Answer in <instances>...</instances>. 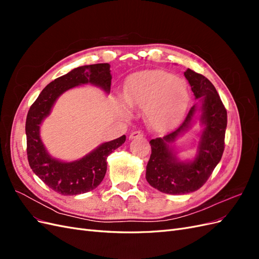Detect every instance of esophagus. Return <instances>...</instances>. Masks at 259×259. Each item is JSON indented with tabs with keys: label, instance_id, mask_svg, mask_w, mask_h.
<instances>
[{
	"label": "esophagus",
	"instance_id": "esophagus-1",
	"mask_svg": "<svg viewBox=\"0 0 259 259\" xmlns=\"http://www.w3.org/2000/svg\"><path fill=\"white\" fill-rule=\"evenodd\" d=\"M144 133L142 131H135L132 132L130 134V139H134V138H138V137H143Z\"/></svg>",
	"mask_w": 259,
	"mask_h": 259
}]
</instances>
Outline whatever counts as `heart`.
Masks as SVG:
<instances>
[{"label": "heart", "instance_id": "obj_1", "mask_svg": "<svg viewBox=\"0 0 259 259\" xmlns=\"http://www.w3.org/2000/svg\"><path fill=\"white\" fill-rule=\"evenodd\" d=\"M124 96L130 106L145 109L149 124L156 131L177 126L189 104L186 83L163 70H149L128 76Z\"/></svg>", "mask_w": 259, "mask_h": 259}]
</instances>
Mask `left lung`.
Listing matches in <instances>:
<instances>
[{"label":"left lung","mask_w":259,"mask_h":259,"mask_svg":"<svg viewBox=\"0 0 259 259\" xmlns=\"http://www.w3.org/2000/svg\"><path fill=\"white\" fill-rule=\"evenodd\" d=\"M184 74L199 104L190 109L176 131L150 140L151 155L146 167L149 185L167 194H186L200 189L221 161L225 148L227 111L216 89L205 76L191 69ZM197 113L203 126L197 154L193 160L180 161L171 144L191 127Z\"/></svg>","instance_id":"1"}]
</instances>
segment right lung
Here are the masks:
<instances>
[{"instance_id": "1", "label": "right lung", "mask_w": 259, "mask_h": 259, "mask_svg": "<svg viewBox=\"0 0 259 259\" xmlns=\"http://www.w3.org/2000/svg\"><path fill=\"white\" fill-rule=\"evenodd\" d=\"M111 79L109 64L77 67L51 82L29 109L26 121L29 165L45 185L62 195L81 194L98 187L106 175L108 155L122 146L126 137L123 135L101 144L82 159L64 162L53 158L46 150L40 136L41 124L65 92L75 86L92 84L109 94Z\"/></svg>"}]
</instances>
